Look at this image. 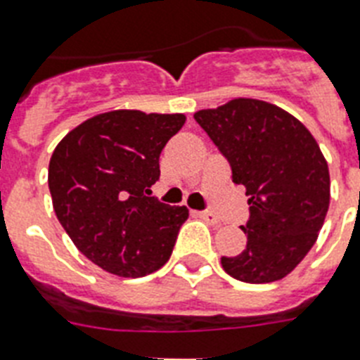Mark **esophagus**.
Segmentation results:
<instances>
[{"label": "esophagus", "mask_w": 360, "mask_h": 360, "mask_svg": "<svg viewBox=\"0 0 360 360\" xmlns=\"http://www.w3.org/2000/svg\"><path fill=\"white\" fill-rule=\"evenodd\" d=\"M198 216H200L201 220H205L207 224H210V226H218L220 224V218L214 212H209V210H201V212H198Z\"/></svg>", "instance_id": "1"}]
</instances>
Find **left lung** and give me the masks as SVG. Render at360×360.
<instances>
[{"mask_svg": "<svg viewBox=\"0 0 360 360\" xmlns=\"http://www.w3.org/2000/svg\"><path fill=\"white\" fill-rule=\"evenodd\" d=\"M194 118L229 160L233 183L250 195L246 250L221 257L224 270L244 283L279 281L314 246L329 209L331 179L320 146L300 120L261 99H231Z\"/></svg>", "mask_w": 360, "mask_h": 360, "instance_id": "left-lung-1", "label": "left lung"}]
</instances>
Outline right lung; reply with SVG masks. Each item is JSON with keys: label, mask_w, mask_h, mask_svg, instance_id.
Segmentation results:
<instances>
[{"label": "right lung", "mask_w": 360, "mask_h": 360, "mask_svg": "<svg viewBox=\"0 0 360 360\" xmlns=\"http://www.w3.org/2000/svg\"><path fill=\"white\" fill-rule=\"evenodd\" d=\"M185 114L110 110L84 120L55 148L48 183L60 226L86 259L120 277L165 266L186 207L151 195L159 157Z\"/></svg>", "instance_id": "right-lung-1"}]
</instances>
